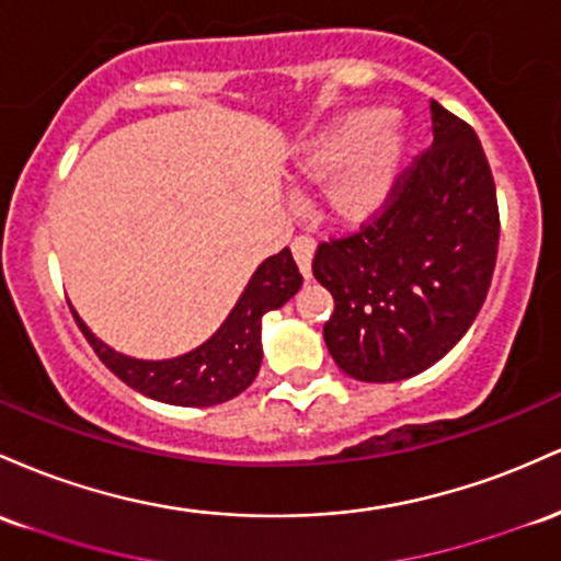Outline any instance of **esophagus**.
Here are the masks:
<instances>
[{"mask_svg":"<svg viewBox=\"0 0 561 561\" xmlns=\"http://www.w3.org/2000/svg\"><path fill=\"white\" fill-rule=\"evenodd\" d=\"M291 254H294V260H297L299 273L305 275L307 280H310L312 278V256H314V241H312V238L310 236L294 238Z\"/></svg>","mask_w":561,"mask_h":561,"instance_id":"34e87169","label":"esophagus"}]
</instances>
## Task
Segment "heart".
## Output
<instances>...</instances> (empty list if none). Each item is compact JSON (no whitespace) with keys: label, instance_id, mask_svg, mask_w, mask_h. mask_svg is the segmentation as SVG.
<instances>
[{"label":"heart","instance_id":"b5f03b06","mask_svg":"<svg viewBox=\"0 0 561 561\" xmlns=\"http://www.w3.org/2000/svg\"><path fill=\"white\" fill-rule=\"evenodd\" d=\"M411 140V127L400 113L350 111L301 142L294 174L301 182L325 180L329 217L344 228H363L392 201Z\"/></svg>","mask_w":561,"mask_h":561}]
</instances>
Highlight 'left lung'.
<instances>
[{
  "label": "left lung",
  "mask_w": 561,
  "mask_h": 561,
  "mask_svg": "<svg viewBox=\"0 0 561 561\" xmlns=\"http://www.w3.org/2000/svg\"><path fill=\"white\" fill-rule=\"evenodd\" d=\"M432 145L392 206L357 236L320 243L312 273L333 297L325 347L357 381L411 379L474 323L499 254V201L480 137L430 103Z\"/></svg>",
  "instance_id": "8db88e82"
}]
</instances>
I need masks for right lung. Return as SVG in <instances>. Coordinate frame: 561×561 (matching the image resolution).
<instances>
[{
  "mask_svg": "<svg viewBox=\"0 0 561 561\" xmlns=\"http://www.w3.org/2000/svg\"><path fill=\"white\" fill-rule=\"evenodd\" d=\"M299 286L301 275L291 251L283 249L267 256L254 270L222 325L196 350L167 360H142L116 352L94 336L77 310L73 318L100 360L127 387L167 405L209 408L238 398L256 379L262 365V318L286 305Z\"/></svg>",
  "mask_w": 561,
  "mask_h": 561,
  "instance_id": "1",
  "label": "right lung"
}]
</instances>
